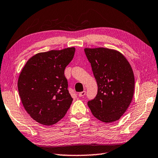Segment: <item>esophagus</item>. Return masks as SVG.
<instances>
[{
	"label": "esophagus",
	"instance_id": "obj_1",
	"mask_svg": "<svg viewBox=\"0 0 158 158\" xmlns=\"http://www.w3.org/2000/svg\"><path fill=\"white\" fill-rule=\"evenodd\" d=\"M85 94H86V91H83L82 92H80V93L78 94V96L79 97H83V96H85Z\"/></svg>",
	"mask_w": 158,
	"mask_h": 158
}]
</instances>
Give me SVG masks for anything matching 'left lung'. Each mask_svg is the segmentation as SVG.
Listing matches in <instances>:
<instances>
[{
    "label": "left lung",
    "instance_id": "obj_1",
    "mask_svg": "<svg viewBox=\"0 0 158 158\" xmlns=\"http://www.w3.org/2000/svg\"><path fill=\"white\" fill-rule=\"evenodd\" d=\"M98 85V93L87 105L95 118L109 123L120 119L131 102L134 75L126 58L107 48L85 49Z\"/></svg>",
    "mask_w": 158,
    "mask_h": 158
}]
</instances>
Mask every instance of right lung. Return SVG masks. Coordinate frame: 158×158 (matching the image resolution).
<instances>
[{"mask_svg":"<svg viewBox=\"0 0 158 158\" xmlns=\"http://www.w3.org/2000/svg\"><path fill=\"white\" fill-rule=\"evenodd\" d=\"M74 53V47L37 53L20 74L18 89L23 105L40 124H56L69 109L73 98L67 89L64 69Z\"/></svg>","mask_w":158,"mask_h":158,"instance_id":"right-lung-1","label":"right lung"}]
</instances>
